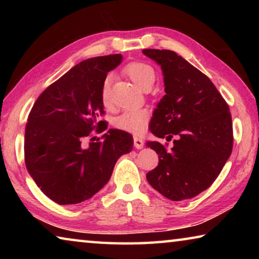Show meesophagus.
I'll list each match as a JSON object with an SVG mask.
<instances>
[{"label": "esophagus", "instance_id": "34e87169", "mask_svg": "<svg viewBox=\"0 0 259 259\" xmlns=\"http://www.w3.org/2000/svg\"><path fill=\"white\" fill-rule=\"evenodd\" d=\"M134 145H135L136 148H137V150H140V148L144 147V140L140 137L135 136V137H134Z\"/></svg>", "mask_w": 259, "mask_h": 259}]
</instances>
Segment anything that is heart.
<instances>
[{
  "instance_id": "heart-1",
  "label": "heart",
  "mask_w": 259,
  "mask_h": 259,
  "mask_svg": "<svg viewBox=\"0 0 259 259\" xmlns=\"http://www.w3.org/2000/svg\"><path fill=\"white\" fill-rule=\"evenodd\" d=\"M124 72L135 84L142 90L151 89L156 80L155 69L150 64L135 61L126 65ZM111 75L105 77L100 91V98L105 107L111 106ZM148 112L144 108L125 109L119 115L115 116L113 123L115 128L131 134H142L146 129L148 121Z\"/></svg>"
}]
</instances>
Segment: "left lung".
<instances>
[{"label":"left lung","instance_id":"obj_1","mask_svg":"<svg viewBox=\"0 0 259 259\" xmlns=\"http://www.w3.org/2000/svg\"><path fill=\"white\" fill-rule=\"evenodd\" d=\"M163 73L165 95L151 120V133L168 142H147L159 164L146 178L166 199L194 198L211 185L233 148L230 107L210 78L175 51L144 49Z\"/></svg>","mask_w":259,"mask_h":259}]
</instances>
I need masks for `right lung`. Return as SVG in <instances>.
Masks as SVG:
<instances>
[{
    "label": "right lung",
    "instance_id": "add662e5",
    "mask_svg": "<svg viewBox=\"0 0 259 259\" xmlns=\"http://www.w3.org/2000/svg\"><path fill=\"white\" fill-rule=\"evenodd\" d=\"M121 61L120 54L81 61L48 87L29 113L26 168L56 203L76 204L93 198L109 181L119 157L133 150V136L117 129H109L102 142L83 143L91 131L107 129L106 122L98 121L105 113L100 91L107 73Z\"/></svg>",
    "mask_w": 259,
    "mask_h": 259
}]
</instances>
